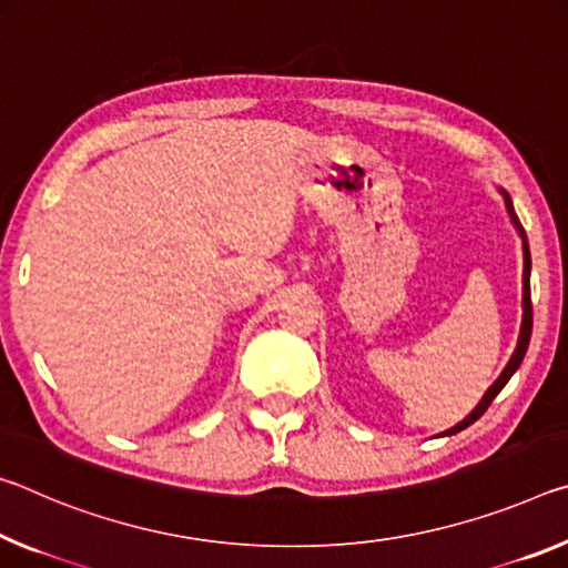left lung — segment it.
Instances as JSON below:
<instances>
[{"label":"left lung","mask_w":568,"mask_h":568,"mask_svg":"<svg viewBox=\"0 0 568 568\" xmlns=\"http://www.w3.org/2000/svg\"><path fill=\"white\" fill-rule=\"evenodd\" d=\"M500 193H504L506 211H508L510 221H514L516 231L520 234V239H524V320H520V332H518V342H516L514 355H510L508 365L504 367V372H500L496 383L486 389V395H483V399L476 405V410H473V413L466 417V420L458 423V425H453L450 430H445V433H440V435H455V433L466 430L468 425L476 423L478 417L488 410V405L494 403V397L500 393V389L506 387L508 379L514 377V372L520 367V362H524V355H526V349H528V339H531V327H534V306H531V251H528L526 231H524V226H520V221H518L516 211H514V203H510V196H508V193H506L504 189H500Z\"/></svg>","instance_id":"left-lung-1"}]
</instances>
